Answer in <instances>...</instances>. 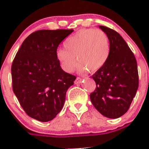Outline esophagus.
I'll return each instance as SVG.
<instances>
[{"instance_id":"esophagus-1","label":"esophagus","mask_w":149,"mask_h":149,"mask_svg":"<svg viewBox=\"0 0 149 149\" xmlns=\"http://www.w3.org/2000/svg\"><path fill=\"white\" fill-rule=\"evenodd\" d=\"M82 81H83V79H82L81 78L77 77L76 79V80H75V84H79L81 83Z\"/></svg>"}]
</instances>
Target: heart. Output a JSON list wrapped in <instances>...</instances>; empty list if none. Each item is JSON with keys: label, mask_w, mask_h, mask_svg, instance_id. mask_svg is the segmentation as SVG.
Listing matches in <instances>:
<instances>
[{"label": "heart", "mask_w": 149, "mask_h": 149, "mask_svg": "<svg viewBox=\"0 0 149 149\" xmlns=\"http://www.w3.org/2000/svg\"><path fill=\"white\" fill-rule=\"evenodd\" d=\"M65 49H58L57 59L66 72H71L79 63L78 70L92 73L102 68L110 54L109 37L101 29H83L70 36L64 42Z\"/></svg>", "instance_id": "b5f03b06"}]
</instances>
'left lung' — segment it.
Here are the masks:
<instances>
[{"label":"left lung","instance_id":"8db88e82","mask_svg":"<svg viewBox=\"0 0 149 149\" xmlns=\"http://www.w3.org/2000/svg\"><path fill=\"white\" fill-rule=\"evenodd\" d=\"M100 28L109 37L110 54L105 65L91 76L97 87L90 99L102 115L115 119L128 110L137 92V61L119 33L104 26Z\"/></svg>","mask_w":149,"mask_h":149}]
</instances>
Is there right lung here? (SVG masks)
Masks as SVG:
<instances>
[{
  "mask_svg": "<svg viewBox=\"0 0 149 149\" xmlns=\"http://www.w3.org/2000/svg\"><path fill=\"white\" fill-rule=\"evenodd\" d=\"M73 29L38 30L22 43L11 65L12 87L21 106L31 118L52 120L63 107L68 88L76 76L65 73L56 52Z\"/></svg>",
  "mask_w": 149,
  "mask_h": 149,
  "instance_id": "right-lung-1",
  "label": "right lung"
}]
</instances>
